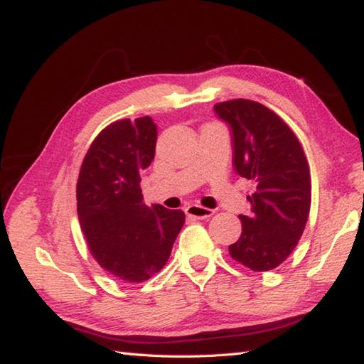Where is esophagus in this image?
<instances>
[{
	"label": "esophagus",
	"instance_id": "1",
	"mask_svg": "<svg viewBox=\"0 0 364 364\" xmlns=\"http://www.w3.org/2000/svg\"><path fill=\"white\" fill-rule=\"evenodd\" d=\"M184 211H186L189 218H194V219H208L214 214L213 210H208V208H203L200 205H189Z\"/></svg>",
	"mask_w": 364,
	"mask_h": 364
}]
</instances>
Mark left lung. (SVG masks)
<instances>
[{
  "label": "left lung",
  "mask_w": 364,
  "mask_h": 364,
  "mask_svg": "<svg viewBox=\"0 0 364 364\" xmlns=\"http://www.w3.org/2000/svg\"><path fill=\"white\" fill-rule=\"evenodd\" d=\"M230 128L236 173L255 183L250 213L239 215L242 233L228 247L233 259L255 272L275 269L296 249L311 205V176L291 128L252 100L214 105Z\"/></svg>",
  "instance_id": "1"
}]
</instances>
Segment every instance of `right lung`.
<instances>
[{"instance_id": "1", "label": "right lung", "mask_w": 364, "mask_h": 364, "mask_svg": "<svg viewBox=\"0 0 364 364\" xmlns=\"http://www.w3.org/2000/svg\"><path fill=\"white\" fill-rule=\"evenodd\" d=\"M156 136L150 117L114 122L90 145L76 186L90 253L125 283L149 280L164 267L184 225L181 210L144 203L139 173L151 164Z\"/></svg>"}]
</instances>
